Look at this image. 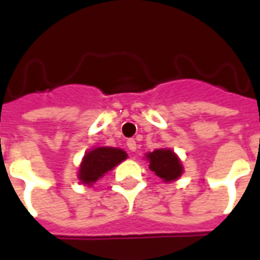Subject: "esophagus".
Listing matches in <instances>:
<instances>
[{"label":"esophagus","mask_w":260,"mask_h":260,"mask_svg":"<svg viewBox=\"0 0 260 260\" xmlns=\"http://www.w3.org/2000/svg\"><path fill=\"white\" fill-rule=\"evenodd\" d=\"M126 146L129 149L131 152H135L136 150V142L134 139H129V141L126 142Z\"/></svg>","instance_id":"1"}]
</instances>
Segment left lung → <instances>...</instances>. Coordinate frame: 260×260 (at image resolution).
<instances>
[{
  "label": "left lung",
  "mask_w": 260,
  "mask_h": 260,
  "mask_svg": "<svg viewBox=\"0 0 260 260\" xmlns=\"http://www.w3.org/2000/svg\"><path fill=\"white\" fill-rule=\"evenodd\" d=\"M149 161V169L160 177L164 182H173L180 178L184 173V166L180 157L171 149H156L145 154Z\"/></svg>",
  "instance_id": "left-lung-1"
}]
</instances>
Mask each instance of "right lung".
Masks as SVG:
<instances>
[{"label": "right lung", "instance_id": "add662e5", "mask_svg": "<svg viewBox=\"0 0 260 260\" xmlns=\"http://www.w3.org/2000/svg\"><path fill=\"white\" fill-rule=\"evenodd\" d=\"M128 158V154L118 147L99 146L85 153L78 171V180L83 185L91 186L97 180Z\"/></svg>", "mask_w": 260, "mask_h": 260}]
</instances>
